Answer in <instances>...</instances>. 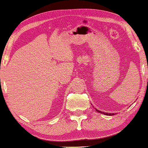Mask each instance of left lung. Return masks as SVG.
<instances>
[{
  "label": "left lung",
  "instance_id": "left-lung-1",
  "mask_svg": "<svg viewBox=\"0 0 148 148\" xmlns=\"http://www.w3.org/2000/svg\"><path fill=\"white\" fill-rule=\"evenodd\" d=\"M95 110L97 111V112L100 113V114H105V115H107V116H112V115H114V114H108V113H105V112H102L101 111H99L98 109H95Z\"/></svg>",
  "mask_w": 148,
  "mask_h": 148
}]
</instances>
